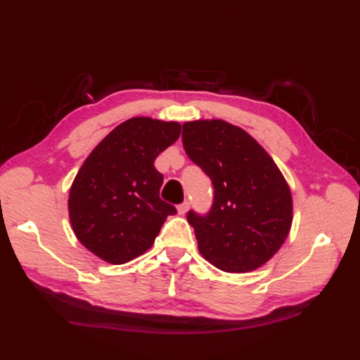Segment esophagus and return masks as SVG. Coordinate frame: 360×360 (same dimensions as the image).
<instances>
[{"instance_id": "obj_1", "label": "esophagus", "mask_w": 360, "mask_h": 360, "mask_svg": "<svg viewBox=\"0 0 360 360\" xmlns=\"http://www.w3.org/2000/svg\"><path fill=\"white\" fill-rule=\"evenodd\" d=\"M188 207H190V202L188 201H184L182 204H179L178 205V213H179V215H186Z\"/></svg>"}]
</instances>
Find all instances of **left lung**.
<instances>
[{"instance_id":"8db88e82","label":"left lung","mask_w":360,"mask_h":360,"mask_svg":"<svg viewBox=\"0 0 360 360\" xmlns=\"http://www.w3.org/2000/svg\"><path fill=\"white\" fill-rule=\"evenodd\" d=\"M182 143L213 186L210 210L187 213L202 257L226 272L263 266L292 223V198L278 167L254 137L224 120L186 122Z\"/></svg>"}]
</instances>
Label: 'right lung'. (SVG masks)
<instances>
[{
    "mask_svg": "<svg viewBox=\"0 0 360 360\" xmlns=\"http://www.w3.org/2000/svg\"><path fill=\"white\" fill-rule=\"evenodd\" d=\"M178 122L133 117L91 151L72 182L70 218L88 250L124 264L148 250L174 205L159 198L155 159L178 141Z\"/></svg>",
    "mask_w": 360,
    "mask_h": 360,
    "instance_id": "1",
    "label": "right lung"
}]
</instances>
